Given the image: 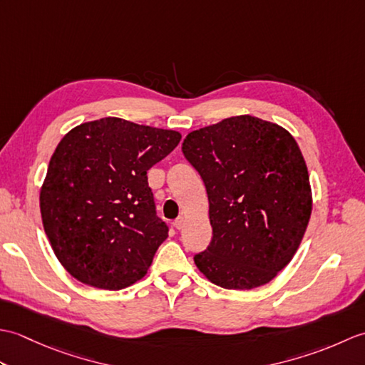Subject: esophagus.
<instances>
[{"label":"esophagus","mask_w":365,"mask_h":365,"mask_svg":"<svg viewBox=\"0 0 365 365\" xmlns=\"http://www.w3.org/2000/svg\"><path fill=\"white\" fill-rule=\"evenodd\" d=\"M183 226H185V218H177L175 221H174V227L177 229V230H180V229H183Z\"/></svg>","instance_id":"1"}]
</instances>
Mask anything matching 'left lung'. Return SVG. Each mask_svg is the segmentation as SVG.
Instances as JSON below:
<instances>
[{"instance_id": "left-lung-1", "label": "left lung", "mask_w": 365, "mask_h": 365, "mask_svg": "<svg viewBox=\"0 0 365 365\" xmlns=\"http://www.w3.org/2000/svg\"><path fill=\"white\" fill-rule=\"evenodd\" d=\"M182 152L202 177L213 230L196 267L222 289L268 284L293 259L312 213L294 138L246 114L191 131Z\"/></svg>"}]
</instances>
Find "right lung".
Instances as JSON below:
<instances>
[{
	"label": "right lung",
	"mask_w": 365,
	"mask_h": 365,
	"mask_svg": "<svg viewBox=\"0 0 365 365\" xmlns=\"http://www.w3.org/2000/svg\"><path fill=\"white\" fill-rule=\"evenodd\" d=\"M182 135L103 118L61 139L41 188L50 245L80 282L120 290L143 279L168 226L155 212L147 170Z\"/></svg>",
	"instance_id": "add662e5"
}]
</instances>
